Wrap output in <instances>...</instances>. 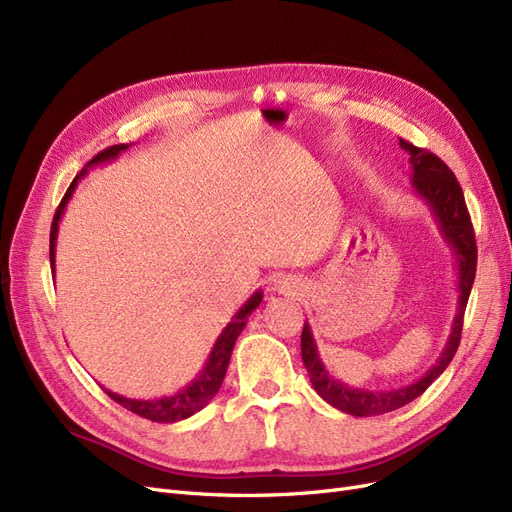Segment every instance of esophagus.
<instances>
[{"label":"esophagus","instance_id":"34e87169","mask_svg":"<svg viewBox=\"0 0 512 512\" xmlns=\"http://www.w3.org/2000/svg\"><path fill=\"white\" fill-rule=\"evenodd\" d=\"M275 292L283 296H298L302 292V281L296 275H281L275 279Z\"/></svg>","mask_w":512,"mask_h":512}]
</instances>
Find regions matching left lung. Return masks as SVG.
<instances>
[{
  "label": "left lung",
  "instance_id": "1",
  "mask_svg": "<svg viewBox=\"0 0 512 512\" xmlns=\"http://www.w3.org/2000/svg\"><path fill=\"white\" fill-rule=\"evenodd\" d=\"M399 147L410 155L414 195L420 201H424L426 208L431 210L441 237L449 245V250L454 252L458 309L439 359L428 367L418 380L399 388H378V391L349 386L327 372V367L319 357V349H317L311 325L309 321H304V330L300 338L302 361H304L306 372H309L313 388L323 401L336 407V410L351 416H359V418L399 410V407L418 399L426 388L445 372V367L454 359L460 344L462 317L466 311V302L470 296V288H473L475 283V271H477V245H475L473 224H470V216L464 203V193L458 185L454 172L449 170L437 155H433L431 151L418 149L403 138H399Z\"/></svg>",
  "mask_w": 512,
  "mask_h": 512
}]
</instances>
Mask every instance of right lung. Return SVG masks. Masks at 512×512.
<instances>
[{
  "label": "right lung",
  "mask_w": 512,
  "mask_h": 512,
  "mask_svg": "<svg viewBox=\"0 0 512 512\" xmlns=\"http://www.w3.org/2000/svg\"><path fill=\"white\" fill-rule=\"evenodd\" d=\"M134 145V142H132ZM132 145H113L109 149H105L102 153H98L88 166L81 170L73 182L71 187L67 189L63 201H60V206L54 214V220H52V231H50V264H52V273L56 275V239H58V224H60V218H63L65 210H67V203L69 199L73 197L75 189L81 180H84L90 172V168H96L100 166V163H111L115 161L121 153L128 151ZM262 290H256L248 300H245V304L241 306V309L231 317V321L227 323V327L220 332V336L216 338L212 351L206 359V363H203V367L199 370V374L187 384L182 386L178 393L174 395H163V397H157V399H130V397H124V395H117L113 391H109V388H105V393L117 401L119 405H124L126 410H130L132 414L136 416H142L147 420H153V422H178V420H185V418H191L193 414H197L199 410H203L218 393V388L224 380V374H227V367H229V361H231V353H233V346L239 338V334L243 332V327L248 325V319L250 315L258 309L260 302H262Z\"/></svg>",
  "instance_id": "right-lung-1"
}]
</instances>
